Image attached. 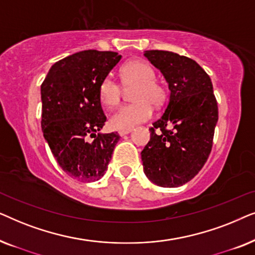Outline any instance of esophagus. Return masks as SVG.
<instances>
[{
    "label": "esophagus",
    "mask_w": 255,
    "mask_h": 255,
    "mask_svg": "<svg viewBox=\"0 0 255 255\" xmlns=\"http://www.w3.org/2000/svg\"><path fill=\"white\" fill-rule=\"evenodd\" d=\"M131 131H132V128H128V130H120V131H118V134H120L121 137H123V135L130 133Z\"/></svg>",
    "instance_id": "34e87169"
}]
</instances>
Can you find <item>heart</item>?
<instances>
[{
  "label": "heart",
  "mask_w": 255,
  "mask_h": 255,
  "mask_svg": "<svg viewBox=\"0 0 255 255\" xmlns=\"http://www.w3.org/2000/svg\"><path fill=\"white\" fill-rule=\"evenodd\" d=\"M121 79L127 88H133V103L121 107L110 117V125L116 130H128L148 121L153 115L152 106L161 107L166 93L155 82V72L144 61H132L122 69ZM122 87L111 75L104 78L99 87V99L106 109L118 106L122 99Z\"/></svg>",
  "instance_id": "1"
}]
</instances>
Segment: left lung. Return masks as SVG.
I'll use <instances>...</instances> for the list:
<instances>
[{
  "instance_id": "left-lung-1",
  "label": "left lung",
  "mask_w": 255,
  "mask_h": 255,
  "mask_svg": "<svg viewBox=\"0 0 255 255\" xmlns=\"http://www.w3.org/2000/svg\"><path fill=\"white\" fill-rule=\"evenodd\" d=\"M144 55L161 72L170 90L165 113L149 128L151 139L141 151L144 173L156 186H183L197 175L211 152L218 121L212 82L190 58L158 50ZM167 126L173 128L167 130Z\"/></svg>"
}]
</instances>
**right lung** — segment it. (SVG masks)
I'll return each mask as SVG.
<instances>
[{"label":"right lung","instance_id":"obj_1","mask_svg":"<svg viewBox=\"0 0 255 255\" xmlns=\"http://www.w3.org/2000/svg\"><path fill=\"white\" fill-rule=\"evenodd\" d=\"M121 58L110 51L78 52L55 62L40 87L45 140L62 170L81 182L104 175L121 138L100 132L107 117L99 99L101 82Z\"/></svg>","mask_w":255,"mask_h":255}]
</instances>
